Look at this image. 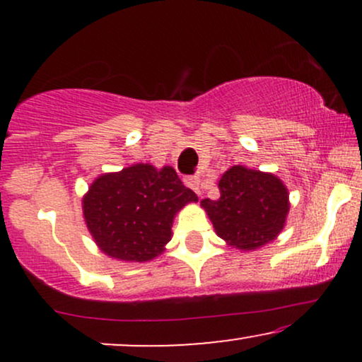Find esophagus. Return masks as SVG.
Instances as JSON below:
<instances>
[{
	"label": "esophagus",
	"instance_id": "1",
	"mask_svg": "<svg viewBox=\"0 0 362 362\" xmlns=\"http://www.w3.org/2000/svg\"><path fill=\"white\" fill-rule=\"evenodd\" d=\"M185 184L194 190L195 194L201 195L202 194V184H201V178L199 177H185Z\"/></svg>",
	"mask_w": 362,
	"mask_h": 362
}]
</instances>
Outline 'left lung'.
Listing matches in <instances>:
<instances>
[{
  "mask_svg": "<svg viewBox=\"0 0 362 362\" xmlns=\"http://www.w3.org/2000/svg\"><path fill=\"white\" fill-rule=\"evenodd\" d=\"M218 201L201 204L216 233L240 250H255L281 233L288 214V190L277 177L233 167L219 180Z\"/></svg>",
  "mask_w": 362,
  "mask_h": 362,
  "instance_id": "obj_1",
  "label": "left lung"
}]
</instances>
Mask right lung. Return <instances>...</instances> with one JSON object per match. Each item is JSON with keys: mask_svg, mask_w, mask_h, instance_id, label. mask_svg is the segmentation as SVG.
Returning <instances> with one entry per match:
<instances>
[{"mask_svg": "<svg viewBox=\"0 0 362 362\" xmlns=\"http://www.w3.org/2000/svg\"><path fill=\"white\" fill-rule=\"evenodd\" d=\"M197 194L172 167L132 165L98 177L83 199L86 226L103 253L119 260L146 262L172 238L173 216Z\"/></svg>", "mask_w": 362, "mask_h": 362, "instance_id": "obj_1", "label": "right lung"}]
</instances>
